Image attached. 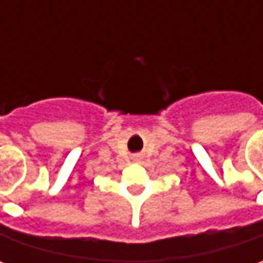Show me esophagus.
<instances>
[{
  "label": "esophagus",
  "instance_id": "obj_1",
  "mask_svg": "<svg viewBox=\"0 0 263 263\" xmlns=\"http://www.w3.org/2000/svg\"><path fill=\"white\" fill-rule=\"evenodd\" d=\"M133 159H135V161H139V159H140V157H135Z\"/></svg>",
  "mask_w": 263,
  "mask_h": 263
}]
</instances>
